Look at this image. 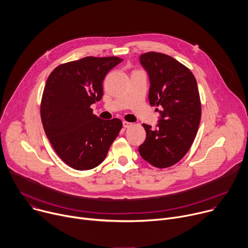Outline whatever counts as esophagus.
<instances>
[{"label":"esophagus","mask_w":248,"mask_h":248,"mask_svg":"<svg viewBox=\"0 0 248 248\" xmlns=\"http://www.w3.org/2000/svg\"><path fill=\"white\" fill-rule=\"evenodd\" d=\"M123 125H124V127L128 128V127H130V126L132 125V124H131V123H128V122H123Z\"/></svg>","instance_id":"34e87169"}]
</instances>
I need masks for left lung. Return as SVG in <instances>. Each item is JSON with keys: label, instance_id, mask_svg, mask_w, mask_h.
Wrapping results in <instances>:
<instances>
[{"label": "left lung", "instance_id": "1", "mask_svg": "<svg viewBox=\"0 0 248 248\" xmlns=\"http://www.w3.org/2000/svg\"><path fill=\"white\" fill-rule=\"evenodd\" d=\"M148 74L149 104L159 107L157 127L143 124L146 139L139 147L149 164L166 168L181 160L190 149L201 121L197 81L186 66L173 57L147 52L140 57Z\"/></svg>", "mask_w": 248, "mask_h": 248}]
</instances>
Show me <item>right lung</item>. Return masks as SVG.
<instances>
[{"label": "right lung", "instance_id": "add662e5", "mask_svg": "<svg viewBox=\"0 0 248 248\" xmlns=\"http://www.w3.org/2000/svg\"><path fill=\"white\" fill-rule=\"evenodd\" d=\"M122 58L93 57L64 63L50 73L41 99L42 125L60 158L76 170L100 165L119 136V119L101 120L91 105L103 97V81Z\"/></svg>", "mask_w": 248, "mask_h": 248}]
</instances>
